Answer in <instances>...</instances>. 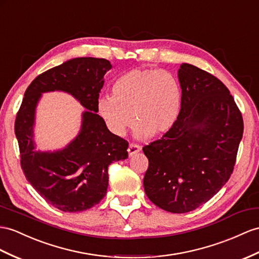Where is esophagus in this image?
<instances>
[{
  "instance_id": "obj_1",
  "label": "esophagus",
  "mask_w": 259,
  "mask_h": 259,
  "mask_svg": "<svg viewBox=\"0 0 259 259\" xmlns=\"http://www.w3.org/2000/svg\"><path fill=\"white\" fill-rule=\"evenodd\" d=\"M140 151H141V147H140V145L135 144V143H130V144H129V148H128L129 156L135 155L136 153H138V152H140Z\"/></svg>"
}]
</instances>
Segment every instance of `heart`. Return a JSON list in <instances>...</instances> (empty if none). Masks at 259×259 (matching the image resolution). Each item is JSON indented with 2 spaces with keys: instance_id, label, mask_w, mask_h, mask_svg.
<instances>
[{
  "instance_id": "b5f03b06",
  "label": "heart",
  "mask_w": 259,
  "mask_h": 259,
  "mask_svg": "<svg viewBox=\"0 0 259 259\" xmlns=\"http://www.w3.org/2000/svg\"><path fill=\"white\" fill-rule=\"evenodd\" d=\"M112 96L98 99L99 115L109 130L123 136L137 123L135 136L147 139L162 136L174 127L182 109L180 82L168 72L135 69L119 76L112 84Z\"/></svg>"
}]
</instances>
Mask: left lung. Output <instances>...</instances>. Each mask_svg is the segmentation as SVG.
<instances>
[{"label": "left lung", "instance_id": "left-lung-1", "mask_svg": "<svg viewBox=\"0 0 259 259\" xmlns=\"http://www.w3.org/2000/svg\"><path fill=\"white\" fill-rule=\"evenodd\" d=\"M182 109L174 127L143 147L144 191L158 208L185 213L220 190L233 171L243 118L220 79L188 63L178 70Z\"/></svg>", "mask_w": 259, "mask_h": 259}]
</instances>
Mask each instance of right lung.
I'll list each match as a JSON object with an SVG mask.
<instances>
[{"label":"right lung","instance_id":"1","mask_svg":"<svg viewBox=\"0 0 259 259\" xmlns=\"http://www.w3.org/2000/svg\"><path fill=\"white\" fill-rule=\"evenodd\" d=\"M106 59L75 58L38 75L26 90L15 120L21 166L27 180L48 203L64 212L92 208L107 193L108 166L128 157V142L108 130L97 115ZM61 90L88 109L78 136L62 150H35L33 127L36 104L42 92Z\"/></svg>","mask_w":259,"mask_h":259}]
</instances>
